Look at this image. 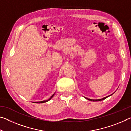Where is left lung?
<instances>
[{
    "instance_id": "obj_1",
    "label": "left lung",
    "mask_w": 131,
    "mask_h": 131,
    "mask_svg": "<svg viewBox=\"0 0 131 131\" xmlns=\"http://www.w3.org/2000/svg\"><path fill=\"white\" fill-rule=\"evenodd\" d=\"M109 95V96H106V97H103V98L99 99H88V98H87V99H88V100L91 101H102V100H103V99H106V98H107V97L111 96V95Z\"/></svg>"
}]
</instances>
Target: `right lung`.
Listing matches in <instances>:
<instances>
[{"label": "right lung", "instance_id": "add662e5", "mask_svg": "<svg viewBox=\"0 0 131 131\" xmlns=\"http://www.w3.org/2000/svg\"><path fill=\"white\" fill-rule=\"evenodd\" d=\"M54 95H55V94H53L51 96V97H50L49 99H48V100H46V101H40V102H33V103H45V102H48V101H50L51 99L52 98V97L54 96Z\"/></svg>", "mask_w": 131, "mask_h": 131}]
</instances>
